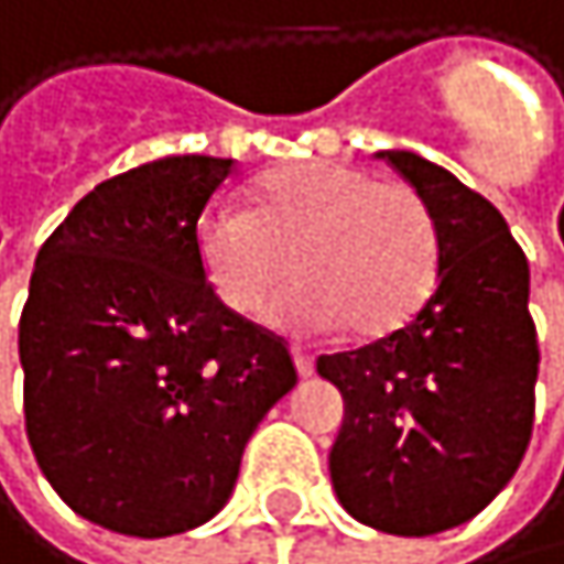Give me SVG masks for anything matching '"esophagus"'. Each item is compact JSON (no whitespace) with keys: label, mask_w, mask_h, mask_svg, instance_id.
<instances>
[{"label":"esophagus","mask_w":564,"mask_h":564,"mask_svg":"<svg viewBox=\"0 0 564 564\" xmlns=\"http://www.w3.org/2000/svg\"><path fill=\"white\" fill-rule=\"evenodd\" d=\"M294 364H297V373L301 377H314V357L301 347H294Z\"/></svg>","instance_id":"34e87169"}]
</instances>
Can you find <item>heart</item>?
<instances>
[{"mask_svg": "<svg viewBox=\"0 0 564 564\" xmlns=\"http://www.w3.org/2000/svg\"><path fill=\"white\" fill-rule=\"evenodd\" d=\"M250 204H217L197 224L207 284L240 317L270 307L294 260L304 284L276 317L314 334L340 324L360 337L390 334L436 284V220L410 184L340 161H294L263 174Z\"/></svg>", "mask_w": 564, "mask_h": 564, "instance_id": "1", "label": "heart"}]
</instances>
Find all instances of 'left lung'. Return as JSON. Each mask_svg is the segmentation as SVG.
I'll return each mask as SVG.
<instances>
[{
  "instance_id": "1",
  "label": "left lung",
  "mask_w": 564,
  "mask_h": 564,
  "mask_svg": "<svg viewBox=\"0 0 564 564\" xmlns=\"http://www.w3.org/2000/svg\"><path fill=\"white\" fill-rule=\"evenodd\" d=\"M377 158L426 200L440 273L406 327L317 360L347 403L330 479L357 522L436 535L479 516L529 449L539 377L529 260L506 217L456 174L413 151Z\"/></svg>"
}]
</instances>
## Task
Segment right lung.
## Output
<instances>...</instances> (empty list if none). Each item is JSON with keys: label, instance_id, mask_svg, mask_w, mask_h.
I'll use <instances>...</instances> for the list:
<instances>
[{"label": "right lung", "instance_id": "1", "mask_svg": "<svg viewBox=\"0 0 564 564\" xmlns=\"http://www.w3.org/2000/svg\"><path fill=\"white\" fill-rule=\"evenodd\" d=\"M230 158L174 154L88 191L35 257L19 321L25 433L82 519L164 539L214 519L297 387L288 344L227 311L197 220Z\"/></svg>", "mask_w": 564, "mask_h": 564}]
</instances>
